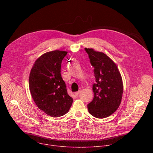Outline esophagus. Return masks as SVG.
<instances>
[{"label":"esophagus","mask_w":153,"mask_h":153,"mask_svg":"<svg viewBox=\"0 0 153 153\" xmlns=\"http://www.w3.org/2000/svg\"><path fill=\"white\" fill-rule=\"evenodd\" d=\"M79 93H80V91H77V92H75L74 94H75L76 96H78L79 94Z\"/></svg>","instance_id":"1"}]
</instances>
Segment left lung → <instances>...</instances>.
I'll return each mask as SVG.
<instances>
[{"mask_svg": "<svg viewBox=\"0 0 153 153\" xmlns=\"http://www.w3.org/2000/svg\"><path fill=\"white\" fill-rule=\"evenodd\" d=\"M85 50L94 68L96 82L92 87L94 97L87 105L88 110L94 117L106 118L114 114L121 103L122 78L115 63L105 54L92 48Z\"/></svg>", "mask_w": 153, "mask_h": 153, "instance_id": "8db88e82", "label": "left lung"}]
</instances>
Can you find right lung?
<instances>
[{"mask_svg": "<svg viewBox=\"0 0 153 153\" xmlns=\"http://www.w3.org/2000/svg\"><path fill=\"white\" fill-rule=\"evenodd\" d=\"M67 53L55 50L43 54L35 62L30 74L32 98L39 109L52 117L67 114L73 101L61 75V62Z\"/></svg>", "mask_w": 153, "mask_h": 153, "instance_id": "obj_1", "label": "right lung"}]
</instances>
